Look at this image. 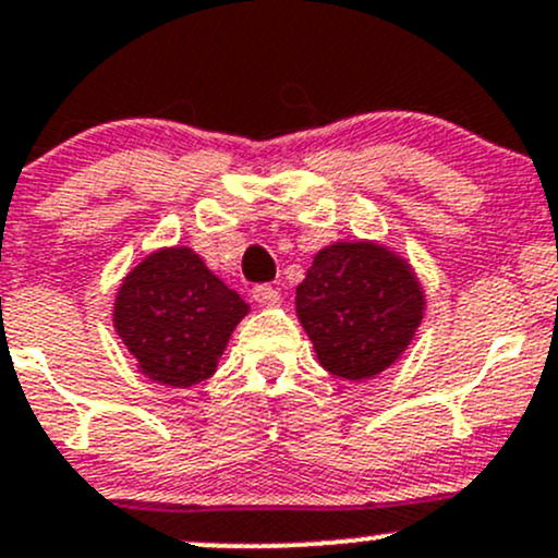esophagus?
<instances>
[{"label": "esophagus", "instance_id": "34e87169", "mask_svg": "<svg viewBox=\"0 0 558 558\" xmlns=\"http://www.w3.org/2000/svg\"><path fill=\"white\" fill-rule=\"evenodd\" d=\"M251 296H254L256 302L262 304V307H272V304H278V299H280L278 289H272V286H267V283L254 286V291H251Z\"/></svg>", "mask_w": 558, "mask_h": 558}]
</instances>
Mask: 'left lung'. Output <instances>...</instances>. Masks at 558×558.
<instances>
[{
    "label": "left lung",
    "instance_id": "8db88e82",
    "mask_svg": "<svg viewBox=\"0 0 558 558\" xmlns=\"http://www.w3.org/2000/svg\"><path fill=\"white\" fill-rule=\"evenodd\" d=\"M425 313V294L407 259L372 240L318 251L296 286V315L320 366L361 383L403 355Z\"/></svg>",
    "mask_w": 558,
    "mask_h": 558
}]
</instances>
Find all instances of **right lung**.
I'll list each match as a JSON object with an SVG mask.
<instances>
[{
    "label": "right lung",
    "instance_id": "obj_1",
    "mask_svg": "<svg viewBox=\"0 0 558 558\" xmlns=\"http://www.w3.org/2000/svg\"><path fill=\"white\" fill-rule=\"evenodd\" d=\"M248 304L186 245L136 264L114 299V328L151 383L192 387L219 366Z\"/></svg>",
    "mask_w": 558,
    "mask_h": 558
}]
</instances>
